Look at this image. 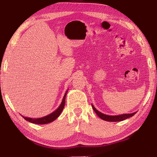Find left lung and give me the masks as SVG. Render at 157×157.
Instances as JSON below:
<instances>
[{
  "instance_id": "left-lung-1",
  "label": "left lung",
  "mask_w": 157,
  "mask_h": 157,
  "mask_svg": "<svg viewBox=\"0 0 157 157\" xmlns=\"http://www.w3.org/2000/svg\"><path fill=\"white\" fill-rule=\"evenodd\" d=\"M92 109H94V111L96 113V115H97L100 118L103 119V120H105V121H106L114 122V121H123V120H125L129 117H132V116H134L136 113V112H135L133 113H129V114H123V115H115V116L107 115L103 114V113L98 111V110H96V109L92 105Z\"/></svg>"
}]
</instances>
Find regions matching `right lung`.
I'll list each match as a JSON object with an SVG mask.
<instances>
[{"label": "right lung", "mask_w": 157, "mask_h": 157, "mask_svg": "<svg viewBox=\"0 0 157 157\" xmlns=\"http://www.w3.org/2000/svg\"><path fill=\"white\" fill-rule=\"evenodd\" d=\"M67 90L65 94L64 95V97L63 98V101L61 102V104L59 106V108L55 111L54 112H52L51 114H49L48 115H46L45 117H43L41 118H38V119H32V118H29V117H25L22 116L24 119H25L26 121H28L29 122H31L32 123H36V124H46V123H49L55 120L58 117L61 115V113L63 111V108L65 106V96L67 95Z\"/></svg>", "instance_id": "1"}]
</instances>
